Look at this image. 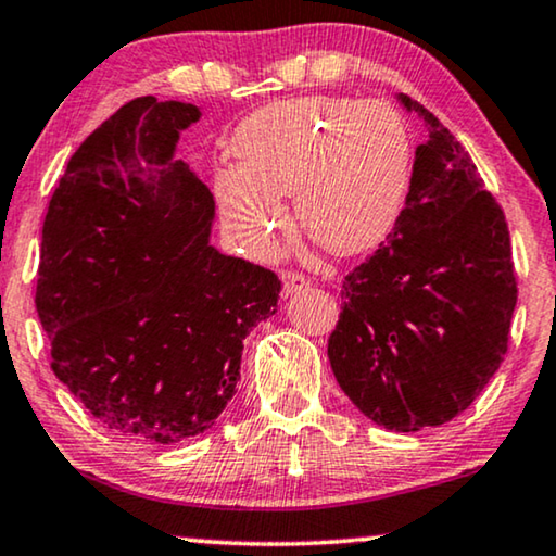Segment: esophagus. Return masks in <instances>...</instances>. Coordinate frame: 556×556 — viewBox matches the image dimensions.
I'll list each match as a JSON object with an SVG mask.
<instances>
[{"label": "esophagus", "instance_id": "esophagus-1", "mask_svg": "<svg viewBox=\"0 0 556 556\" xmlns=\"http://www.w3.org/2000/svg\"><path fill=\"white\" fill-rule=\"evenodd\" d=\"M306 286H308V280L303 278V276H299V273H293V270H286L283 273V299L303 291V288H306Z\"/></svg>", "mask_w": 556, "mask_h": 556}]
</instances>
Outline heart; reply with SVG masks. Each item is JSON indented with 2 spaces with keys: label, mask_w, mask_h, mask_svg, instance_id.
Listing matches in <instances>:
<instances>
[{
  "label": "heart",
  "mask_w": 556,
  "mask_h": 556,
  "mask_svg": "<svg viewBox=\"0 0 556 556\" xmlns=\"http://www.w3.org/2000/svg\"><path fill=\"white\" fill-rule=\"evenodd\" d=\"M240 166L217 177L225 223L248 245L268 248L283 223L278 197L331 253L354 255L397 223L413 177L405 118L384 101L306 96L250 113L235 131Z\"/></svg>",
  "instance_id": "b5f03b06"
}]
</instances>
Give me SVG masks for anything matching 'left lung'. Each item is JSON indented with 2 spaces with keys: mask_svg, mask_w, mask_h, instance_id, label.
<instances>
[{
  "mask_svg": "<svg viewBox=\"0 0 556 556\" xmlns=\"http://www.w3.org/2000/svg\"><path fill=\"white\" fill-rule=\"evenodd\" d=\"M394 230L341 286L333 377L387 430L417 432L470 407L504 362L516 306L504 210L432 113Z\"/></svg>",
  "mask_w": 556,
  "mask_h": 556,
  "instance_id": "left-lung-1",
  "label": "left lung"
}]
</instances>
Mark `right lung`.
<instances>
[{
  "label": "right lung",
  "instance_id": "1",
  "mask_svg": "<svg viewBox=\"0 0 556 556\" xmlns=\"http://www.w3.org/2000/svg\"><path fill=\"white\" fill-rule=\"evenodd\" d=\"M200 116L154 96L121 105L71 156L42 225L50 367L136 443L210 430L238 387L242 339L278 311L276 273L210 245L215 197L172 162Z\"/></svg>",
  "mask_w": 556,
  "mask_h": 556
}]
</instances>
